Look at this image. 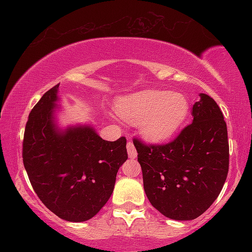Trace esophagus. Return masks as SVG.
Returning <instances> with one entry per match:
<instances>
[{
	"label": "esophagus",
	"instance_id": "esophagus-1",
	"mask_svg": "<svg viewBox=\"0 0 252 252\" xmlns=\"http://www.w3.org/2000/svg\"><path fill=\"white\" fill-rule=\"evenodd\" d=\"M126 150H128V155L130 156V158H136V155H137V152H136L134 143H132L131 141H129L128 144H126Z\"/></svg>",
	"mask_w": 252,
	"mask_h": 252
}]
</instances>
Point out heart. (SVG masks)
<instances>
[{
	"label": "heart",
	"instance_id": "b5f03b06",
	"mask_svg": "<svg viewBox=\"0 0 252 252\" xmlns=\"http://www.w3.org/2000/svg\"><path fill=\"white\" fill-rule=\"evenodd\" d=\"M116 112L129 122H140L144 137L163 141L174 135L186 121L189 103L184 94L167 90H147L121 97Z\"/></svg>",
	"mask_w": 252,
	"mask_h": 252
}]
</instances>
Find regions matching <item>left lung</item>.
I'll return each instance as SVG.
<instances>
[{"label": "left lung", "mask_w": 252, "mask_h": 252, "mask_svg": "<svg viewBox=\"0 0 252 252\" xmlns=\"http://www.w3.org/2000/svg\"><path fill=\"white\" fill-rule=\"evenodd\" d=\"M192 108L193 122L173 141L147 144L135 137L143 187L150 204L167 218L192 220L218 198L228 172L227 128L207 94Z\"/></svg>", "instance_id": "obj_1"}]
</instances>
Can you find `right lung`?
Instances as JSON below:
<instances>
[{"instance_id":"obj_1","label":"right lung","mask_w":252,"mask_h":252,"mask_svg":"<svg viewBox=\"0 0 252 252\" xmlns=\"http://www.w3.org/2000/svg\"><path fill=\"white\" fill-rule=\"evenodd\" d=\"M58 88L32 109L22 160L34 192L48 210L67 221H85L112 194L118 169L128 158L126 138L105 141L91 126L58 131L53 122Z\"/></svg>"}]
</instances>
